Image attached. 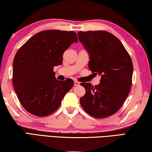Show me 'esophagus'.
<instances>
[{
    "label": "esophagus",
    "mask_w": 152,
    "mask_h": 152,
    "mask_svg": "<svg viewBox=\"0 0 152 152\" xmlns=\"http://www.w3.org/2000/svg\"><path fill=\"white\" fill-rule=\"evenodd\" d=\"M80 85V82L78 81H74V86H78Z\"/></svg>",
    "instance_id": "obj_1"
}]
</instances>
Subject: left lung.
Segmentation results:
<instances>
[{
  "instance_id": "left-lung-1",
  "label": "left lung",
  "mask_w": 152,
  "mask_h": 152,
  "mask_svg": "<svg viewBox=\"0 0 152 152\" xmlns=\"http://www.w3.org/2000/svg\"><path fill=\"white\" fill-rule=\"evenodd\" d=\"M79 41L88 52V68L101 76L95 86L82 82L86 93L81 106L97 119L114 115L124 103L132 84L133 66L129 54L121 41L105 31L78 33Z\"/></svg>"
}]
</instances>
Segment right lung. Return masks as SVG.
Listing matches in <instances>:
<instances>
[{
  "label": "right lung",
  "instance_id": "right-lung-1",
  "mask_svg": "<svg viewBox=\"0 0 152 152\" xmlns=\"http://www.w3.org/2000/svg\"><path fill=\"white\" fill-rule=\"evenodd\" d=\"M74 42H78L75 32L46 30L33 35L18 50L12 64V83L27 112L45 117L60 107L74 81H59L53 67L62 64L64 51Z\"/></svg>",
  "mask_w": 152,
  "mask_h": 152
}]
</instances>
